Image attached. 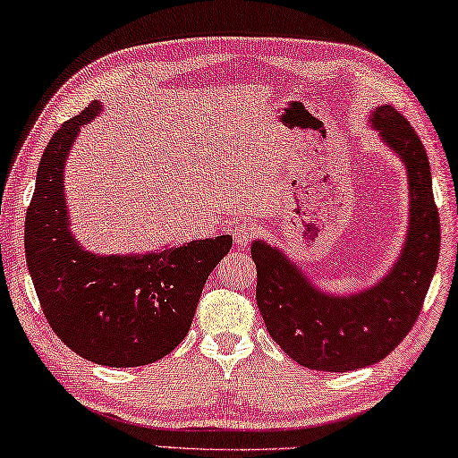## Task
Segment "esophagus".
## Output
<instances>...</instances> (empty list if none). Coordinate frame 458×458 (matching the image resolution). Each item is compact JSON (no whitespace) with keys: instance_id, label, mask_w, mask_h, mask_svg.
<instances>
[{"instance_id":"obj_1","label":"esophagus","mask_w":458,"mask_h":458,"mask_svg":"<svg viewBox=\"0 0 458 458\" xmlns=\"http://www.w3.org/2000/svg\"><path fill=\"white\" fill-rule=\"evenodd\" d=\"M232 236H234V244L240 250H244V248L252 242L254 238H258V228L250 222H240L238 226L232 230Z\"/></svg>"}]
</instances>
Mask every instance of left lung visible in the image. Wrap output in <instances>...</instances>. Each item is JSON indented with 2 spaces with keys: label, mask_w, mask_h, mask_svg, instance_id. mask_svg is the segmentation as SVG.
<instances>
[{
  "label": "left lung",
  "mask_w": 458,
  "mask_h": 458,
  "mask_svg": "<svg viewBox=\"0 0 458 458\" xmlns=\"http://www.w3.org/2000/svg\"><path fill=\"white\" fill-rule=\"evenodd\" d=\"M372 126L401 156L411 184V226L398 262L377 286L330 296L276 248L256 240V302L270 336L294 362L312 370L348 372L380 362L417 322L440 250L438 208L427 149L409 120L380 106Z\"/></svg>",
  "instance_id": "obj_1"
}]
</instances>
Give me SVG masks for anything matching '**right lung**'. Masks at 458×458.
I'll list each match as a JSON object with an SVG mask.
<instances>
[{
    "label": "right lung",
    "instance_id": "add662e5",
    "mask_svg": "<svg viewBox=\"0 0 458 458\" xmlns=\"http://www.w3.org/2000/svg\"><path fill=\"white\" fill-rule=\"evenodd\" d=\"M98 114L99 104L91 102L44 149L26 212L28 268L46 320L65 346L104 367H144L184 340L232 236L142 256L86 252L70 232L64 164L80 126Z\"/></svg>",
    "mask_w": 458,
    "mask_h": 458
}]
</instances>
